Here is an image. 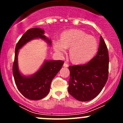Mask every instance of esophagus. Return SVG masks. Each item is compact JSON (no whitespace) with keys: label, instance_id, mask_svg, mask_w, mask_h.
<instances>
[{"label":"esophagus","instance_id":"obj_1","mask_svg":"<svg viewBox=\"0 0 123 123\" xmlns=\"http://www.w3.org/2000/svg\"><path fill=\"white\" fill-rule=\"evenodd\" d=\"M63 66H64V67H68V65L66 62H64V64H63Z\"/></svg>","mask_w":123,"mask_h":123}]
</instances>
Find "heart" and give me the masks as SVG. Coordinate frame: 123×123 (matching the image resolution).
Returning a JSON list of instances; mask_svg holds the SVG:
<instances>
[{"label":"heart","instance_id":"1","mask_svg":"<svg viewBox=\"0 0 123 123\" xmlns=\"http://www.w3.org/2000/svg\"><path fill=\"white\" fill-rule=\"evenodd\" d=\"M54 50L59 54L69 49L68 57L74 64L82 65L93 58L97 52L98 43L93 36L81 30L70 29L62 32L59 40L52 42Z\"/></svg>","mask_w":123,"mask_h":123}]
</instances>
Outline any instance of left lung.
<instances>
[{
	"label": "left lung",
	"mask_w": 123,
	"mask_h": 123,
	"mask_svg": "<svg viewBox=\"0 0 123 123\" xmlns=\"http://www.w3.org/2000/svg\"><path fill=\"white\" fill-rule=\"evenodd\" d=\"M108 69V48L100 36L98 54L91 61L84 65L69 66V93L80 101L94 99L100 93L107 81Z\"/></svg>",
	"instance_id": "left-lung-1"
}]
</instances>
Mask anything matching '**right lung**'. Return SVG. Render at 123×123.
<instances>
[{
    "label": "right lung",
    "instance_id": "right-lung-1",
    "mask_svg": "<svg viewBox=\"0 0 123 123\" xmlns=\"http://www.w3.org/2000/svg\"><path fill=\"white\" fill-rule=\"evenodd\" d=\"M44 32L43 30L38 28L28 30L16 44L12 67L15 83L21 93L30 100H40L49 93L52 80L59 71L64 62L61 60L46 61L40 69L34 75L30 77L23 76L19 73L17 59L18 50L26 43L34 38H42L50 44L51 41L46 37Z\"/></svg>",
    "mask_w": 123,
    "mask_h": 123
}]
</instances>
